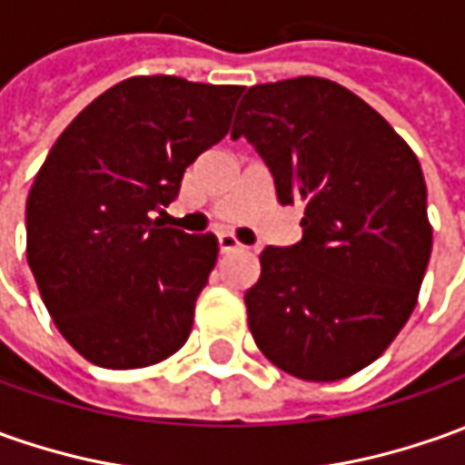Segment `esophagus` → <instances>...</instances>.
I'll list each match as a JSON object with an SVG mask.
<instances>
[{"label":"esophagus","mask_w":465,"mask_h":465,"mask_svg":"<svg viewBox=\"0 0 465 465\" xmlns=\"http://www.w3.org/2000/svg\"><path fill=\"white\" fill-rule=\"evenodd\" d=\"M219 249L226 254V252H244L246 246L233 233H219Z\"/></svg>","instance_id":"obj_1"}]
</instances>
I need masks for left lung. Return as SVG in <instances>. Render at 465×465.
Returning <instances> with one entry per match:
<instances>
[{
    "label": "left lung",
    "instance_id": "1",
    "mask_svg": "<svg viewBox=\"0 0 465 465\" xmlns=\"http://www.w3.org/2000/svg\"><path fill=\"white\" fill-rule=\"evenodd\" d=\"M272 170L302 239L267 246L244 295L249 331L274 366L339 381L387 351L418 305L432 249L418 157L390 122L336 81L300 75L246 91L232 140Z\"/></svg>",
    "mask_w": 465,
    "mask_h": 465
}]
</instances>
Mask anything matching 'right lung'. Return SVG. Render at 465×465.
Instances as JSON below:
<instances>
[{
    "mask_svg": "<svg viewBox=\"0 0 465 465\" xmlns=\"http://www.w3.org/2000/svg\"><path fill=\"white\" fill-rule=\"evenodd\" d=\"M242 91L126 78L65 126L35 175L27 264L53 323L91 364H160L191 336L219 239L163 226L157 213L185 167L226 137Z\"/></svg>",
    "mask_w": 465,
    "mask_h": 465,
    "instance_id": "obj_1",
    "label": "right lung"
}]
</instances>
